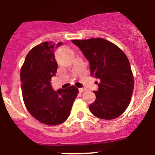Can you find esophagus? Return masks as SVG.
<instances>
[{"label": "esophagus", "instance_id": "esophagus-1", "mask_svg": "<svg viewBox=\"0 0 155 155\" xmlns=\"http://www.w3.org/2000/svg\"><path fill=\"white\" fill-rule=\"evenodd\" d=\"M78 90H79L80 93H83V92H84L86 90L85 88H79L78 89Z\"/></svg>", "mask_w": 155, "mask_h": 155}]
</instances>
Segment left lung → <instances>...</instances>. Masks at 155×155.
Returning <instances> with one entry per match:
<instances>
[{"label":"left lung","mask_w":155,"mask_h":155,"mask_svg":"<svg viewBox=\"0 0 155 155\" xmlns=\"http://www.w3.org/2000/svg\"><path fill=\"white\" fill-rule=\"evenodd\" d=\"M90 66V74L99 80L96 100L89 105L93 115L105 120L119 117L129 105L134 78L125 53L102 38L73 40Z\"/></svg>","instance_id":"1"}]
</instances>
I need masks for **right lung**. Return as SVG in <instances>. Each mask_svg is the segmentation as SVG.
I'll use <instances>...</instances> for the list:
<instances>
[{
	"label": "right lung",
	"mask_w": 155,
	"mask_h": 155,
	"mask_svg": "<svg viewBox=\"0 0 155 155\" xmlns=\"http://www.w3.org/2000/svg\"><path fill=\"white\" fill-rule=\"evenodd\" d=\"M62 43L44 42L29 51L21 68L22 96L28 112L44 124L63 123L71 114L78 90L74 86L54 90L51 78L56 76L58 64L54 48Z\"/></svg>",
	"instance_id": "1"
}]
</instances>
